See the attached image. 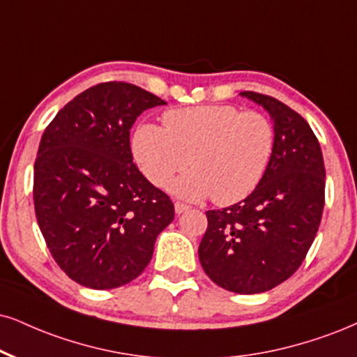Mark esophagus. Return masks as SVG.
Segmentation results:
<instances>
[{
	"label": "esophagus",
	"mask_w": 357,
	"mask_h": 357,
	"mask_svg": "<svg viewBox=\"0 0 357 357\" xmlns=\"http://www.w3.org/2000/svg\"><path fill=\"white\" fill-rule=\"evenodd\" d=\"M188 208H190V206L185 205V204H182V202H175V213H177V215L187 212Z\"/></svg>",
	"instance_id": "1"
}]
</instances>
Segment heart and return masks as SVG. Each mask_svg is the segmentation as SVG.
<instances>
[{"mask_svg":"<svg viewBox=\"0 0 357 357\" xmlns=\"http://www.w3.org/2000/svg\"><path fill=\"white\" fill-rule=\"evenodd\" d=\"M164 129L144 124L135 130L132 152L153 185L167 187L187 165L188 174L172 185L187 200L212 195L217 205L248 197L263 178L275 151V127L265 114L228 104L170 109Z\"/></svg>","mask_w":357,"mask_h":357,"instance_id":"heart-1","label":"heart"}]
</instances>
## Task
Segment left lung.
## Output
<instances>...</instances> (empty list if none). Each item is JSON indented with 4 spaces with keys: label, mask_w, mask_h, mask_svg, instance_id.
Instances as JSON below:
<instances>
[{
    "label": "left lung",
    "mask_w": 357,
    "mask_h": 357,
    "mask_svg": "<svg viewBox=\"0 0 357 357\" xmlns=\"http://www.w3.org/2000/svg\"><path fill=\"white\" fill-rule=\"evenodd\" d=\"M270 112L275 151L257 188L238 204L208 210L199 258L208 278L238 294L265 293L301 266L324 208V160L296 111L258 92H240Z\"/></svg>",
    "instance_id": "1"
}]
</instances>
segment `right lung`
<instances>
[{
  "label": "right lung",
  "instance_id": "1",
  "mask_svg": "<svg viewBox=\"0 0 357 357\" xmlns=\"http://www.w3.org/2000/svg\"><path fill=\"white\" fill-rule=\"evenodd\" d=\"M164 104L129 82H102L66 104L44 130L34 212L52 258L79 284L111 289L137 278L174 220L170 197L140 174L130 151L135 119Z\"/></svg>",
  "mask_w": 357,
  "mask_h": 357
}]
</instances>
